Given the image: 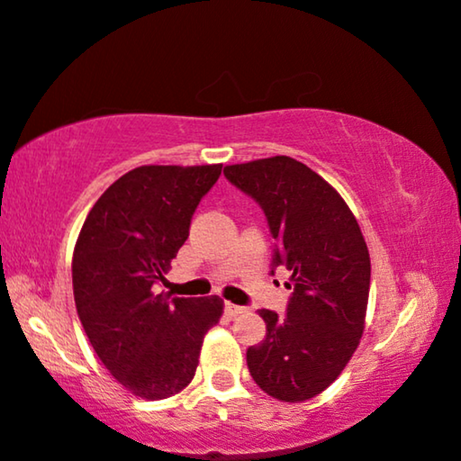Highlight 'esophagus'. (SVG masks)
Listing matches in <instances>:
<instances>
[{"label":"esophagus","mask_w":461,"mask_h":461,"mask_svg":"<svg viewBox=\"0 0 461 461\" xmlns=\"http://www.w3.org/2000/svg\"><path fill=\"white\" fill-rule=\"evenodd\" d=\"M223 313L228 315L230 319H233V317H238V315L244 313V307H238V305H231V303H225Z\"/></svg>","instance_id":"34e87169"}]
</instances>
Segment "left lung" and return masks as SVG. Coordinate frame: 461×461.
<instances>
[{
  "label": "left lung",
  "mask_w": 461,
  "mask_h": 461,
  "mask_svg": "<svg viewBox=\"0 0 461 461\" xmlns=\"http://www.w3.org/2000/svg\"><path fill=\"white\" fill-rule=\"evenodd\" d=\"M262 207L272 238V270L291 272L286 315L258 313L267 338L246 352L264 393L301 402L331 384L354 356L370 293V254L354 213L333 186L288 156L223 168Z\"/></svg>",
  "instance_id": "1"
}]
</instances>
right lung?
Here are the masks:
<instances>
[{
	"label": "right lung",
	"mask_w": 461,
	"mask_h": 461,
	"mask_svg": "<svg viewBox=\"0 0 461 461\" xmlns=\"http://www.w3.org/2000/svg\"><path fill=\"white\" fill-rule=\"evenodd\" d=\"M220 175L221 165L130 170L97 199L75 244L83 330L109 374L140 399H168L189 384L203 338L223 313L220 296L154 291Z\"/></svg>",
	"instance_id": "1"
}]
</instances>
